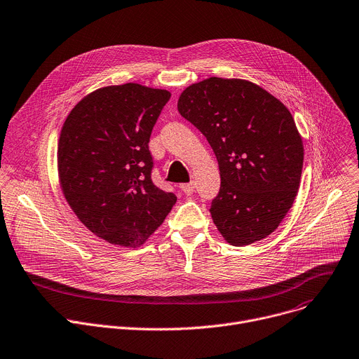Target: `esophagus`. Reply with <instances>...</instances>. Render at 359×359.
I'll use <instances>...</instances> for the list:
<instances>
[{
	"mask_svg": "<svg viewBox=\"0 0 359 359\" xmlns=\"http://www.w3.org/2000/svg\"><path fill=\"white\" fill-rule=\"evenodd\" d=\"M194 186H196V183H194V182L183 183V184H180V190H182L184 194H191L193 190H194Z\"/></svg>",
	"mask_w": 359,
	"mask_h": 359,
	"instance_id": "esophagus-1",
	"label": "esophagus"
}]
</instances>
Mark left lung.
I'll use <instances>...</instances> for the list:
<instances>
[{
	"mask_svg": "<svg viewBox=\"0 0 359 359\" xmlns=\"http://www.w3.org/2000/svg\"><path fill=\"white\" fill-rule=\"evenodd\" d=\"M177 110L216 154L220 190L210 215L223 239L246 246L269 236L301 183L304 143L290 111L252 81L220 77L186 87Z\"/></svg>",
	"mask_w": 359,
	"mask_h": 359,
	"instance_id": "obj_1",
	"label": "left lung"
}]
</instances>
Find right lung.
<instances>
[{
  "instance_id": "obj_1",
  "label": "right lung",
  "mask_w": 359,
  "mask_h": 359,
  "mask_svg": "<svg viewBox=\"0 0 359 359\" xmlns=\"http://www.w3.org/2000/svg\"><path fill=\"white\" fill-rule=\"evenodd\" d=\"M170 91L137 83L97 88L73 107L57 149L64 198L90 232L142 246L177 198L151 180L149 140Z\"/></svg>"
}]
</instances>
